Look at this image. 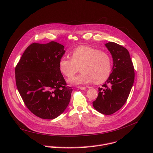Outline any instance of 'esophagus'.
<instances>
[{
	"label": "esophagus",
	"instance_id": "obj_1",
	"mask_svg": "<svg viewBox=\"0 0 153 153\" xmlns=\"http://www.w3.org/2000/svg\"><path fill=\"white\" fill-rule=\"evenodd\" d=\"M77 88H79L81 90H86V87H83V86H77Z\"/></svg>",
	"mask_w": 153,
	"mask_h": 153
}]
</instances>
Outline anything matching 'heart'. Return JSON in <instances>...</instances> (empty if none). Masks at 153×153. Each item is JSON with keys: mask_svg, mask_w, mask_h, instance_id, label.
Wrapping results in <instances>:
<instances>
[{"mask_svg": "<svg viewBox=\"0 0 153 153\" xmlns=\"http://www.w3.org/2000/svg\"><path fill=\"white\" fill-rule=\"evenodd\" d=\"M71 59L62 56L59 61V69L67 77L73 76L81 66V73L68 82L71 85L88 84L94 81L102 83L110 77L112 71V60L107 53L97 48L82 45L71 52Z\"/></svg>", "mask_w": 153, "mask_h": 153, "instance_id": "1", "label": "heart"}]
</instances>
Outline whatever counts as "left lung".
Segmentation results:
<instances>
[{"label": "left lung", "mask_w": 153, "mask_h": 153, "mask_svg": "<svg viewBox=\"0 0 153 153\" xmlns=\"http://www.w3.org/2000/svg\"><path fill=\"white\" fill-rule=\"evenodd\" d=\"M110 52L113 66L112 72L103 88H99V94L93 105L98 112L110 115L125 103L134 80V70L128 51L116 43L110 42L105 44Z\"/></svg>", "instance_id": "left-lung-1"}]
</instances>
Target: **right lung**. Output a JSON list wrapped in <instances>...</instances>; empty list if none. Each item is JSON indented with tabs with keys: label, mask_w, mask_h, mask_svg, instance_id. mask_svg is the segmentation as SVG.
Returning <instances> with one entry per match:
<instances>
[{
	"label": "right lung",
	"mask_w": 153,
	"mask_h": 153,
	"mask_svg": "<svg viewBox=\"0 0 153 153\" xmlns=\"http://www.w3.org/2000/svg\"><path fill=\"white\" fill-rule=\"evenodd\" d=\"M64 46L52 41L33 43L24 51L15 69L17 90L25 105L36 116L54 119L66 110L73 90L59 69Z\"/></svg>",
	"instance_id": "1"
}]
</instances>
